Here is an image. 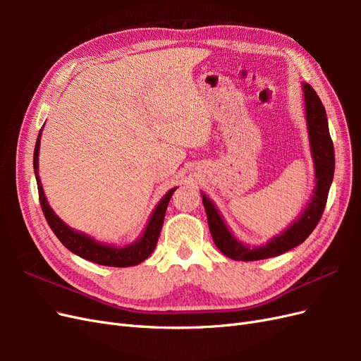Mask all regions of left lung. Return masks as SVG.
<instances>
[{"label": "left lung", "instance_id": "1", "mask_svg": "<svg viewBox=\"0 0 361 361\" xmlns=\"http://www.w3.org/2000/svg\"><path fill=\"white\" fill-rule=\"evenodd\" d=\"M302 90L305 99V117H307L310 147L314 161L316 185L313 197L298 220L289 228H286L281 235L272 238L268 244L250 248L236 241V238L228 232V228L224 224L221 215L218 214L216 207L204 194H202L204 211L207 215V224H209L214 243L223 255L233 260L251 262L286 253V251L302 244L309 238V235L314 231V227L318 226L324 214L334 174V147L329 130V120H326L325 108L319 99V96L316 94V92L309 84H304Z\"/></svg>", "mask_w": 361, "mask_h": 361}]
</instances>
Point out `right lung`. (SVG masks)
Masks as SVG:
<instances>
[{
	"label": "right lung",
	"instance_id": "1",
	"mask_svg": "<svg viewBox=\"0 0 361 361\" xmlns=\"http://www.w3.org/2000/svg\"><path fill=\"white\" fill-rule=\"evenodd\" d=\"M39 147H40V134L36 141L35 159H32V166H35L36 180H37L39 200H40L43 215H45L51 231L56 233V236L60 239L64 247L85 260H90V262H94V264L105 265V267H116V268L138 265L143 260H146L152 253H154L159 233H161V228H162L164 216H166L169 202L171 199V194L176 191V188H171L166 195H164V199L158 203L157 209L154 211V214H152L143 236H141L137 243L122 247V248L105 245L101 243H96L94 239H92L90 236H87V235L80 233L76 231H72L69 226L64 224L60 218L54 214V211L51 209L48 202H47L45 194H43L42 183L37 176Z\"/></svg>",
	"mask_w": 361,
	"mask_h": 361
}]
</instances>
